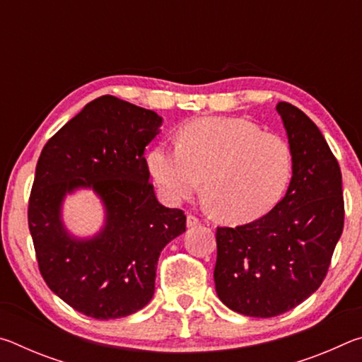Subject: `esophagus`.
Returning <instances> with one entry per match:
<instances>
[{
  "label": "esophagus",
  "instance_id": "1",
  "mask_svg": "<svg viewBox=\"0 0 362 362\" xmlns=\"http://www.w3.org/2000/svg\"><path fill=\"white\" fill-rule=\"evenodd\" d=\"M201 222H199V218L198 217H194V216H192V214H188L187 216V226L188 228H193V226H198Z\"/></svg>",
  "mask_w": 362,
  "mask_h": 362
}]
</instances>
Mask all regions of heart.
I'll use <instances>...</instances> for the list:
<instances>
[{"mask_svg": "<svg viewBox=\"0 0 362 362\" xmlns=\"http://www.w3.org/2000/svg\"><path fill=\"white\" fill-rule=\"evenodd\" d=\"M150 174L170 203L199 187L217 218L240 225L265 216L292 179L293 151L284 137L244 118H201L182 127L177 145H156Z\"/></svg>", "mask_w": 362, "mask_h": 362, "instance_id": "obj_1", "label": "heart"}]
</instances>
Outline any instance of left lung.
<instances>
[{
    "label": "left lung",
    "instance_id": "obj_1",
    "mask_svg": "<svg viewBox=\"0 0 362 362\" xmlns=\"http://www.w3.org/2000/svg\"><path fill=\"white\" fill-rule=\"evenodd\" d=\"M276 110L293 151L289 188L263 217L216 233L217 296L252 317L283 315L317 291L345 222L340 166L326 139L292 103Z\"/></svg>",
    "mask_w": 362,
    "mask_h": 362
}]
</instances>
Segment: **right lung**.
Listing matches in <instances>:
<instances>
[{
    "label": "right lung",
    "instance_id": "add662e5",
    "mask_svg": "<svg viewBox=\"0 0 362 362\" xmlns=\"http://www.w3.org/2000/svg\"><path fill=\"white\" fill-rule=\"evenodd\" d=\"M161 116L113 95L89 102L47 140L28 199V228L49 289L79 313L115 320L142 310L155 292L161 250L185 231L180 209L158 203L145 146ZM93 187L106 226L90 240L68 235L59 218L66 192Z\"/></svg>",
    "mask_w": 362,
    "mask_h": 362
}]
</instances>
